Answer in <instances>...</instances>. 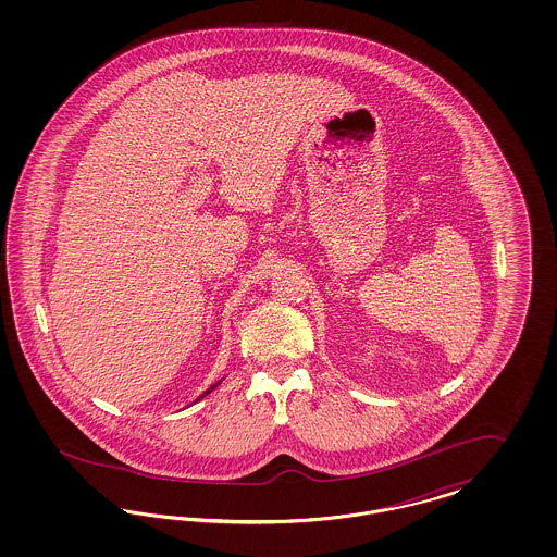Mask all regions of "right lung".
<instances>
[{
  "label": "right lung",
  "mask_w": 557,
  "mask_h": 557,
  "mask_svg": "<svg viewBox=\"0 0 557 557\" xmlns=\"http://www.w3.org/2000/svg\"><path fill=\"white\" fill-rule=\"evenodd\" d=\"M219 384H221V380H219V382H216V384H212L211 388H209V391H207V393H202V395H200V397L196 398V400H200V398L207 397V395H209V393H212V391H214V388H216V386H219Z\"/></svg>",
  "instance_id": "obj_1"
}]
</instances>
